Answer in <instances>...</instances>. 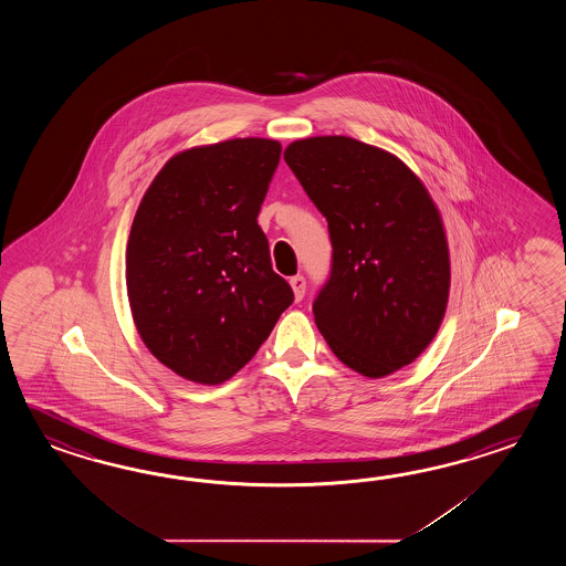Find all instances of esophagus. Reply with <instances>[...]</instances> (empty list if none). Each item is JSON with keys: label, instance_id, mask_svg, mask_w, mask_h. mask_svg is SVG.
Listing matches in <instances>:
<instances>
[{"label": "esophagus", "instance_id": "1", "mask_svg": "<svg viewBox=\"0 0 566 566\" xmlns=\"http://www.w3.org/2000/svg\"><path fill=\"white\" fill-rule=\"evenodd\" d=\"M291 289H293V295H295V300H303V295H305V279L301 277V275H295V277H291Z\"/></svg>", "mask_w": 566, "mask_h": 566}]
</instances>
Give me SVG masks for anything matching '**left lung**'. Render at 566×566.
Wrapping results in <instances>:
<instances>
[{
  "label": "left lung",
  "mask_w": 566,
  "mask_h": 566,
  "mask_svg": "<svg viewBox=\"0 0 566 566\" xmlns=\"http://www.w3.org/2000/svg\"><path fill=\"white\" fill-rule=\"evenodd\" d=\"M283 157L334 247L315 324L352 370L397 373L433 342L449 300V247L431 193L397 156L344 135L293 142Z\"/></svg>",
  "instance_id": "obj_1"
}]
</instances>
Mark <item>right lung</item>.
<instances>
[{
    "label": "right lung",
    "mask_w": 566,
    "mask_h": 566,
    "mask_svg": "<svg viewBox=\"0 0 566 566\" xmlns=\"http://www.w3.org/2000/svg\"><path fill=\"white\" fill-rule=\"evenodd\" d=\"M281 157L263 137L180 151L133 218L125 277L147 349L198 385H222L253 358L293 303L256 217Z\"/></svg>",
    "instance_id": "1"
}]
</instances>
